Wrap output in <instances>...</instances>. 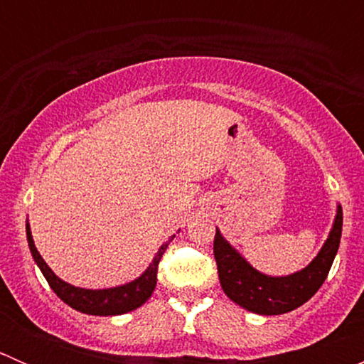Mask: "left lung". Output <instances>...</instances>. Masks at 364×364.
Returning a JSON list of instances; mask_svg holds the SVG:
<instances>
[{
	"mask_svg": "<svg viewBox=\"0 0 364 364\" xmlns=\"http://www.w3.org/2000/svg\"><path fill=\"white\" fill-rule=\"evenodd\" d=\"M343 215L341 205H336L333 227L315 259L292 274L271 277L260 273L252 266L216 227L215 259L218 266V278L223 292L245 310L259 315H282L296 310L306 303L321 289L328 277L331 264L340 247Z\"/></svg>",
	"mask_w": 364,
	"mask_h": 364,
	"instance_id": "1",
	"label": "left lung"
}]
</instances>
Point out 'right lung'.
<instances>
[{
  "label": "right lung",
  "instance_id": "obj_1",
  "mask_svg": "<svg viewBox=\"0 0 364 364\" xmlns=\"http://www.w3.org/2000/svg\"><path fill=\"white\" fill-rule=\"evenodd\" d=\"M26 236H28L29 252H31L36 266L40 267L42 274L46 277L47 284H49L50 289L56 292L58 297H61L68 306L80 311V314L100 315V317H107V315H123L132 310H137L139 306H142V304L151 297L153 291H155L156 287L159 262L161 255H164V252L167 250L168 243L174 240V236H171L168 241H165V243L161 245L159 252L153 257L151 264H149V266L146 267L144 273H142L141 277L135 278V280L109 289H82L61 280V278L56 277L54 271L47 266L46 260L42 259V255L36 250L29 223H26Z\"/></svg>",
  "mask_w": 364,
  "mask_h": 364
}]
</instances>
